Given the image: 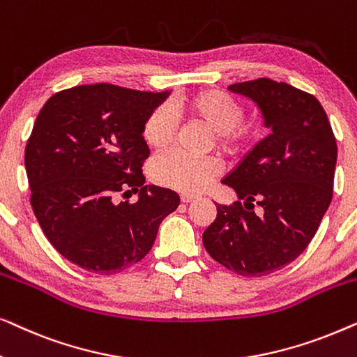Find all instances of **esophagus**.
<instances>
[{
	"instance_id": "34e87169",
	"label": "esophagus",
	"mask_w": 357,
	"mask_h": 357,
	"mask_svg": "<svg viewBox=\"0 0 357 357\" xmlns=\"http://www.w3.org/2000/svg\"><path fill=\"white\" fill-rule=\"evenodd\" d=\"M180 199H182V203H190V202H193L195 197H193V195L183 193V195H180Z\"/></svg>"
}]
</instances>
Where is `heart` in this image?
<instances>
[{"mask_svg":"<svg viewBox=\"0 0 357 357\" xmlns=\"http://www.w3.org/2000/svg\"><path fill=\"white\" fill-rule=\"evenodd\" d=\"M183 110L195 123L213 133L219 153L236 158L260 139L263 125L245 120V105L237 97L221 89L198 91L182 102ZM178 131V119L167 104L154 107L146 116L141 136L149 149H167ZM219 175L213 159H192L182 154L160 155L151 164V178L162 187L183 193H198Z\"/></svg>","mask_w":357,"mask_h":357,"instance_id":"obj_1","label":"heart"}]
</instances>
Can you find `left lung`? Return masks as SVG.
Here are the masks:
<instances>
[{
    "instance_id": "obj_1",
    "label": "left lung",
    "mask_w": 357,
    "mask_h": 357,
    "mask_svg": "<svg viewBox=\"0 0 357 357\" xmlns=\"http://www.w3.org/2000/svg\"><path fill=\"white\" fill-rule=\"evenodd\" d=\"M229 89L260 107L271 133L222 180L241 202L216 204L203 245L237 275L266 276L294 261L314 238L333 197L338 148L324 107L309 92L268 77Z\"/></svg>"
}]
</instances>
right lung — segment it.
Listing matches in <instances>:
<instances>
[{"instance_id": "add662e5", "label": "right lung", "mask_w": 357, "mask_h": 357, "mask_svg": "<svg viewBox=\"0 0 357 357\" xmlns=\"http://www.w3.org/2000/svg\"><path fill=\"white\" fill-rule=\"evenodd\" d=\"M167 96L97 82L56 92L38 112L26 146L31 204L75 265L99 275L126 270L148 255L180 204L172 190L144 185L141 169L149 158L141 128ZM126 189L140 192L138 202H114Z\"/></svg>"}]
</instances>
